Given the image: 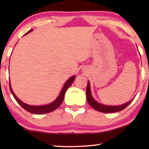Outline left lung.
Instances as JSON below:
<instances>
[{
  "mask_svg": "<svg viewBox=\"0 0 149 149\" xmlns=\"http://www.w3.org/2000/svg\"><path fill=\"white\" fill-rule=\"evenodd\" d=\"M86 97H87V100L89 104L90 105L93 109H94L97 111L102 112V113H115V112L122 111V110H123L125 108L127 107L134 100L132 99L130 101L120 106H107V105L102 104L97 102H96L94 99H93V97H92V95H91V93L90 84H89V81L87 82Z\"/></svg>",
  "mask_w": 149,
  "mask_h": 149,
  "instance_id": "8db88e82",
  "label": "left lung"
}]
</instances>
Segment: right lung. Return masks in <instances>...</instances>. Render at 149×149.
<instances>
[{
	"label": "right lung",
	"mask_w": 149,
	"mask_h": 149,
	"mask_svg": "<svg viewBox=\"0 0 149 149\" xmlns=\"http://www.w3.org/2000/svg\"><path fill=\"white\" fill-rule=\"evenodd\" d=\"M32 31V30H30L28 31L27 33H26L24 35L27 34ZM75 76H72L71 77L70 79H68V81L65 83V84L63 87V88L61 91V92L60 93V95H58V97L55 100L52 102L51 104H49L47 105H43V106H31V105H28L27 104L23 102L20 100L19 98H17V97L15 95V93H13V90H12L11 87V84L9 83V88L10 90H11V92L12 94H13L14 98L15 99V100L17 102L18 104L21 106V107L27 111L29 113H33V114H37V115H42V114H45V113H50V112H52L56 110V109L60 107L61 105V104L62 103L63 100H64V95H65V93L67 89H68V87L72 85V83L74 81V79H75ZM10 82V81H9Z\"/></svg>",
	"instance_id": "right-lung-1"
}]
</instances>
